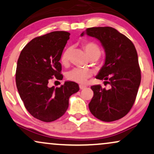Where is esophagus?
Segmentation results:
<instances>
[{
	"label": "esophagus",
	"mask_w": 154,
	"mask_h": 154,
	"mask_svg": "<svg viewBox=\"0 0 154 154\" xmlns=\"http://www.w3.org/2000/svg\"><path fill=\"white\" fill-rule=\"evenodd\" d=\"M79 88H80V89L82 90V89L85 88H86V86H85V85H79Z\"/></svg>",
	"instance_id": "34e87169"
}]
</instances>
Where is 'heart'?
I'll list each match as a JSON object with an SVG mask.
<instances>
[{
    "label": "heart",
    "instance_id": "1",
    "mask_svg": "<svg viewBox=\"0 0 154 154\" xmlns=\"http://www.w3.org/2000/svg\"><path fill=\"white\" fill-rule=\"evenodd\" d=\"M83 49H84L87 57L91 60H97L101 55V49L97 44L93 42H88L83 44ZM71 49L67 48L62 53L61 57V62L63 65L69 63V54ZM92 71L90 69H74L66 73V79L69 81L78 83H84L92 75Z\"/></svg>",
    "mask_w": 154,
    "mask_h": 154
}]
</instances>
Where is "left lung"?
I'll return each mask as SVG.
<instances>
[{"mask_svg": "<svg viewBox=\"0 0 154 154\" xmlns=\"http://www.w3.org/2000/svg\"><path fill=\"white\" fill-rule=\"evenodd\" d=\"M85 33L97 38L105 49V64L96 79L109 85V89L100 85L91 87L90 111L101 121L117 120L130 111L138 93L141 75L137 50L129 38L111 27H91Z\"/></svg>", "mask_w": 154, "mask_h": 154, "instance_id": "8db88e82", "label": "left lung"}]
</instances>
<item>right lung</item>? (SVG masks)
<instances>
[{
    "instance_id": "add662e5",
    "label": "right lung",
    "mask_w": 154,
    "mask_h": 154,
    "mask_svg": "<svg viewBox=\"0 0 154 154\" xmlns=\"http://www.w3.org/2000/svg\"><path fill=\"white\" fill-rule=\"evenodd\" d=\"M69 35L55 31L34 38L17 60L15 81L20 98L32 116L45 122L64 115L70 96L79 91V85L72 81L57 88L48 85L51 79H63L59 60Z\"/></svg>"
}]
</instances>
